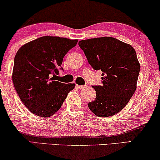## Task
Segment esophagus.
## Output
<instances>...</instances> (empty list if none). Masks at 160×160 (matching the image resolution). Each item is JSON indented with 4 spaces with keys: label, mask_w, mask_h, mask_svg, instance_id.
Segmentation results:
<instances>
[{
    "label": "esophagus",
    "mask_w": 160,
    "mask_h": 160,
    "mask_svg": "<svg viewBox=\"0 0 160 160\" xmlns=\"http://www.w3.org/2000/svg\"><path fill=\"white\" fill-rule=\"evenodd\" d=\"M76 88H78V89H83V88H84V86H82V85L76 84Z\"/></svg>",
    "instance_id": "esophagus-1"
}]
</instances>
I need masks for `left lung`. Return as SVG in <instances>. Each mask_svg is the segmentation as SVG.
I'll list each match as a JSON object with an SVG mask.
<instances>
[{"mask_svg": "<svg viewBox=\"0 0 160 160\" xmlns=\"http://www.w3.org/2000/svg\"><path fill=\"white\" fill-rule=\"evenodd\" d=\"M89 64L102 71V85L93 86L96 97L88 107L96 116L109 117L121 112L137 88L140 63L132 45L111 37L81 40Z\"/></svg>", "mask_w": 160, "mask_h": 160, "instance_id": "1", "label": "left lung"}]
</instances>
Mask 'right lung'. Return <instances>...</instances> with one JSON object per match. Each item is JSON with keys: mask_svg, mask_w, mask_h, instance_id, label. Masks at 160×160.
<instances>
[{"mask_svg": "<svg viewBox=\"0 0 160 160\" xmlns=\"http://www.w3.org/2000/svg\"><path fill=\"white\" fill-rule=\"evenodd\" d=\"M77 42V39L45 36L18 51L12 82L20 100L32 113L42 118L54 115L75 88V84L55 81L54 76L59 69L63 70L64 57Z\"/></svg>", "mask_w": 160, "mask_h": 160, "instance_id": "1", "label": "right lung"}]
</instances>
